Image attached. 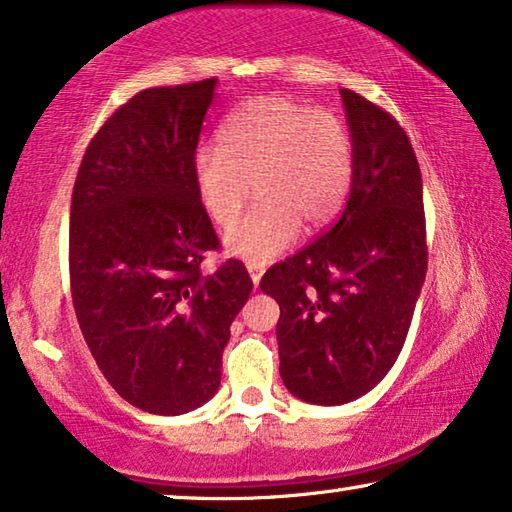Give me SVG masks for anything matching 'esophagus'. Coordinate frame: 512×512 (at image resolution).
<instances>
[{"instance_id":"34e87169","label":"esophagus","mask_w":512,"mask_h":512,"mask_svg":"<svg viewBox=\"0 0 512 512\" xmlns=\"http://www.w3.org/2000/svg\"><path fill=\"white\" fill-rule=\"evenodd\" d=\"M246 269H248V273H250V280H253V285L257 287L259 280H262V275H264V264H259V262H246Z\"/></svg>"}]
</instances>
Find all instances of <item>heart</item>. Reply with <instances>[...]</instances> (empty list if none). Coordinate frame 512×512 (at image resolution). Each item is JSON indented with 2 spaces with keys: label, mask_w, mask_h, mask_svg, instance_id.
<instances>
[{
  "label": "heart",
  "mask_w": 512,
  "mask_h": 512,
  "mask_svg": "<svg viewBox=\"0 0 512 512\" xmlns=\"http://www.w3.org/2000/svg\"><path fill=\"white\" fill-rule=\"evenodd\" d=\"M353 139L335 113L294 97L243 100L218 127V143L191 157L198 200L225 232V248L248 262H269L296 241L300 227L319 230L342 209L353 180Z\"/></svg>",
  "instance_id": "1"
}]
</instances>
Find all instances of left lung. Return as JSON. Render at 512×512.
<instances>
[{
	"label": "left lung",
	"mask_w": 512,
	"mask_h": 512,
	"mask_svg": "<svg viewBox=\"0 0 512 512\" xmlns=\"http://www.w3.org/2000/svg\"><path fill=\"white\" fill-rule=\"evenodd\" d=\"M353 139L351 193L337 223L264 273L280 305L282 383L300 401L342 405L387 376L426 278L421 170L408 134L342 88Z\"/></svg>",
	"instance_id": "obj_1"
}]
</instances>
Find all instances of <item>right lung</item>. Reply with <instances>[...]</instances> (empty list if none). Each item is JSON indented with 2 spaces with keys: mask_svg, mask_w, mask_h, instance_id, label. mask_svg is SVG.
<instances>
[{
  "mask_svg": "<svg viewBox=\"0 0 512 512\" xmlns=\"http://www.w3.org/2000/svg\"><path fill=\"white\" fill-rule=\"evenodd\" d=\"M216 79L157 86L88 143L70 205V291L97 367L134 408L182 415L218 392L223 348L253 280L239 259L202 273L221 241L191 177Z\"/></svg>",
  "mask_w": 512,
  "mask_h": 512,
  "instance_id": "obj_1",
  "label": "right lung"
}]
</instances>
